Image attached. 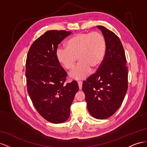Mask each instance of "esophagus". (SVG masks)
<instances>
[{
  "instance_id": "1",
  "label": "esophagus",
  "mask_w": 147,
  "mask_h": 147,
  "mask_svg": "<svg viewBox=\"0 0 147 147\" xmlns=\"http://www.w3.org/2000/svg\"><path fill=\"white\" fill-rule=\"evenodd\" d=\"M78 86H79V89H82V82L81 81H78Z\"/></svg>"
}]
</instances>
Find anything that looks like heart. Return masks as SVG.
<instances>
[{"instance_id":"heart-1","label":"heart","mask_w":147,"mask_h":147,"mask_svg":"<svg viewBox=\"0 0 147 147\" xmlns=\"http://www.w3.org/2000/svg\"><path fill=\"white\" fill-rule=\"evenodd\" d=\"M65 47L57 49V60L65 69L71 70L78 58L79 63L69 75L74 79L81 80L89 76L92 68L97 69L102 63L107 52V41L100 32H81L67 40Z\"/></svg>"}]
</instances>
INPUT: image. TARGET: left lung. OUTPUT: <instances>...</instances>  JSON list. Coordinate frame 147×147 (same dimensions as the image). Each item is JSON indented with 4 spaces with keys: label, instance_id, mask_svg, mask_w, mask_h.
<instances>
[{
    "label": "left lung",
    "instance_id": "1",
    "mask_svg": "<svg viewBox=\"0 0 147 147\" xmlns=\"http://www.w3.org/2000/svg\"><path fill=\"white\" fill-rule=\"evenodd\" d=\"M107 41V52L98 70L82 83L88 111L94 118H110L122 104L128 87L126 59L122 43L114 32L97 26Z\"/></svg>",
    "mask_w": 147,
    "mask_h": 147
}]
</instances>
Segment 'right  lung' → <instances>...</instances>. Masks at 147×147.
Segmentation results:
<instances>
[{
  "instance_id": "obj_1",
  "label": "right lung",
  "mask_w": 147,
  "mask_h": 147,
  "mask_svg": "<svg viewBox=\"0 0 147 147\" xmlns=\"http://www.w3.org/2000/svg\"><path fill=\"white\" fill-rule=\"evenodd\" d=\"M71 32L51 30L37 38L29 49L26 61L28 94L35 108L53 124L69 118L70 107L79 87L76 81L64 83L67 73L58 62V45Z\"/></svg>"
}]
</instances>
